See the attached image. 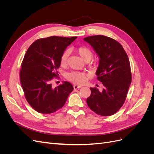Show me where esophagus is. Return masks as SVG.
<instances>
[{
  "label": "esophagus",
  "mask_w": 154,
  "mask_h": 154,
  "mask_svg": "<svg viewBox=\"0 0 154 154\" xmlns=\"http://www.w3.org/2000/svg\"><path fill=\"white\" fill-rule=\"evenodd\" d=\"M81 87H82V86L77 85H74V90H77V89H78V88H81Z\"/></svg>",
  "instance_id": "1"
}]
</instances>
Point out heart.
I'll use <instances>...</instances> for the list:
<instances>
[{
	"instance_id": "1",
	"label": "heart",
	"mask_w": 154,
	"mask_h": 154,
	"mask_svg": "<svg viewBox=\"0 0 154 154\" xmlns=\"http://www.w3.org/2000/svg\"><path fill=\"white\" fill-rule=\"evenodd\" d=\"M77 52L85 62L89 61L92 57V51L89 48L85 47V46H82V47L78 48L77 49ZM69 57V51L68 50L65 51L62 53L61 58H60V64H61L62 66H67ZM67 78L69 80L74 83L82 84V83H83L86 82L87 79V75L84 72L74 71L69 73L67 74Z\"/></svg>"
}]
</instances>
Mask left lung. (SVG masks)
<instances>
[{
	"label": "left lung",
	"mask_w": 154,
	"mask_h": 154,
	"mask_svg": "<svg viewBox=\"0 0 154 154\" xmlns=\"http://www.w3.org/2000/svg\"><path fill=\"white\" fill-rule=\"evenodd\" d=\"M83 40L92 46L100 58L96 74L103 86L101 91L90 88L91 94L87 103L97 114L113 115L123 106L131 83L128 57L122 45L109 37L95 35Z\"/></svg>",
	"instance_id": "8db88e82"
}]
</instances>
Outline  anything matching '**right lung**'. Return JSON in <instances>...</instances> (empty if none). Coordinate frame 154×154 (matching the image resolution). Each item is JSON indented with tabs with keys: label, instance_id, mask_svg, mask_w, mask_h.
<instances>
[{
	"label": "right lung",
	"instance_id": "add662e5",
	"mask_svg": "<svg viewBox=\"0 0 154 154\" xmlns=\"http://www.w3.org/2000/svg\"><path fill=\"white\" fill-rule=\"evenodd\" d=\"M77 36H53L37 40L26 51L21 65L20 78L26 99L31 107L42 114H51L61 109L73 91L68 82L55 88L53 78L59 75L60 58Z\"/></svg>",
	"mask_w": 154,
	"mask_h": 154
}]
</instances>
